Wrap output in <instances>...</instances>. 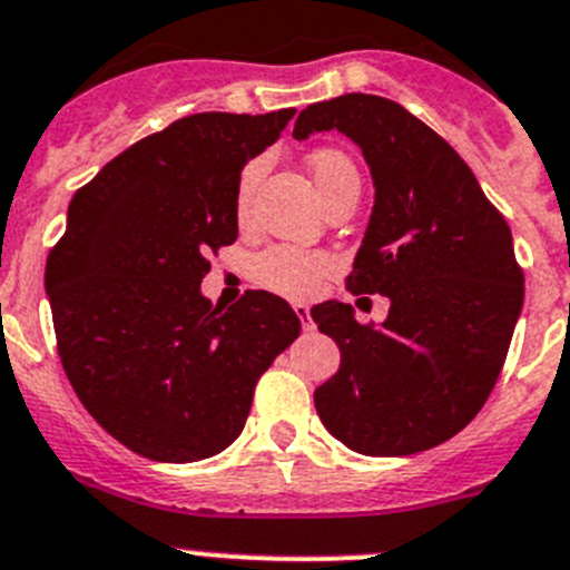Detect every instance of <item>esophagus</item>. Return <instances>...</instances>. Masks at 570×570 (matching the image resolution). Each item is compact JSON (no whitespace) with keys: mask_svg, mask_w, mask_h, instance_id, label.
Masks as SVG:
<instances>
[{"mask_svg":"<svg viewBox=\"0 0 570 570\" xmlns=\"http://www.w3.org/2000/svg\"><path fill=\"white\" fill-rule=\"evenodd\" d=\"M294 313H296V316H299L302 327H305V330H313V322H311V307H307V305H294Z\"/></svg>","mask_w":570,"mask_h":570,"instance_id":"obj_1","label":"esophagus"}]
</instances>
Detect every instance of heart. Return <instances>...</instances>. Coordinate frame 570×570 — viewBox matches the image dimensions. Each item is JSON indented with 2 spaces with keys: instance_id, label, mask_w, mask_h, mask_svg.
I'll list each match as a JSON object with an SVG mask.
<instances>
[{
  "instance_id": "b5f03b06",
  "label": "heart",
  "mask_w": 570,
  "mask_h": 570,
  "mask_svg": "<svg viewBox=\"0 0 570 570\" xmlns=\"http://www.w3.org/2000/svg\"><path fill=\"white\" fill-rule=\"evenodd\" d=\"M307 167L313 173L318 193L324 195L341 184L344 178H357L355 167L346 159L341 150L335 148H318L307 156ZM259 165H248L243 170L240 181H237V213H246L248 200H252L254 181H257ZM335 271V257L327 252H311V248L299 246H268L265 252L254 254L248 263V276L257 282L259 288L271 291V294L288 296V299H307L318 291L322 279Z\"/></svg>"
}]
</instances>
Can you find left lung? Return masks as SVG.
<instances>
[{
    "mask_svg": "<svg viewBox=\"0 0 570 570\" xmlns=\"http://www.w3.org/2000/svg\"><path fill=\"white\" fill-rule=\"evenodd\" d=\"M341 131L361 148L375 207L346 291L389 296L383 324L344 302L311 311L341 366L316 411L363 456H411L456 436L481 411L523 307L512 232L473 170L436 131L377 95L313 102L296 139Z\"/></svg>",
    "mask_w": 570,
    "mask_h": 570,
    "instance_id": "obj_1",
    "label": "left lung"
}]
</instances>
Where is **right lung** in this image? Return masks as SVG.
<instances>
[{
	"instance_id": "1",
	"label": "right lung",
	"mask_w": 570,
	"mask_h": 570,
	"mask_svg": "<svg viewBox=\"0 0 570 570\" xmlns=\"http://www.w3.org/2000/svg\"><path fill=\"white\" fill-rule=\"evenodd\" d=\"M296 108L204 111L139 139L75 193L47 257L58 355L75 394L117 442L154 462L229 448L254 386L299 338L285 299L235 307L200 294L209 252L237 240V181Z\"/></svg>"
}]
</instances>
